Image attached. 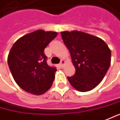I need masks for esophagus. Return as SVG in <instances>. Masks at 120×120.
Instances as JSON below:
<instances>
[{
	"label": "esophagus",
	"mask_w": 120,
	"mask_h": 120,
	"mask_svg": "<svg viewBox=\"0 0 120 120\" xmlns=\"http://www.w3.org/2000/svg\"><path fill=\"white\" fill-rule=\"evenodd\" d=\"M65 60H63V59H62V60L61 61V63H60V66L63 68V67H64V65H65Z\"/></svg>",
	"instance_id": "34e87169"
}]
</instances>
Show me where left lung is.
Here are the masks:
<instances>
[{
	"label": "left lung",
	"mask_w": 120,
	"mask_h": 120,
	"mask_svg": "<svg viewBox=\"0 0 120 120\" xmlns=\"http://www.w3.org/2000/svg\"><path fill=\"white\" fill-rule=\"evenodd\" d=\"M61 35L76 68L72 76L68 77L70 83L82 92L94 89L109 68L111 50L102 39L81 31H63Z\"/></svg>",
	"instance_id": "8db88e82"
}]
</instances>
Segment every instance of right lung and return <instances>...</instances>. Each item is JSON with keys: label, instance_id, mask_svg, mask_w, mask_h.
I'll return each instance as SVG.
<instances>
[{"label": "right lung", "instance_id": "add662e5", "mask_svg": "<svg viewBox=\"0 0 120 120\" xmlns=\"http://www.w3.org/2000/svg\"><path fill=\"white\" fill-rule=\"evenodd\" d=\"M57 35L54 31L38 30L18 39L11 48L7 62L20 87L34 95L49 90L56 69L47 64L44 49Z\"/></svg>", "mask_w": 120, "mask_h": 120}]
</instances>
